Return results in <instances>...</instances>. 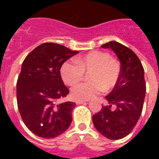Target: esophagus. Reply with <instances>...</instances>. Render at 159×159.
<instances>
[{"instance_id":"34e87169","label":"esophagus","mask_w":159,"mask_h":159,"mask_svg":"<svg viewBox=\"0 0 159 159\" xmlns=\"http://www.w3.org/2000/svg\"><path fill=\"white\" fill-rule=\"evenodd\" d=\"M86 101H82V100H77V101H76V103H77V105H81V104H83V103H86Z\"/></svg>"}]
</instances>
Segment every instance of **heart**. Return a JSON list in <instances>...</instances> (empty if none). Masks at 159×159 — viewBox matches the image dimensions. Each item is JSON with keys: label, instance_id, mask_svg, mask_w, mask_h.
Listing matches in <instances>:
<instances>
[{"label": "heart", "instance_id": "heart-1", "mask_svg": "<svg viewBox=\"0 0 159 159\" xmlns=\"http://www.w3.org/2000/svg\"><path fill=\"white\" fill-rule=\"evenodd\" d=\"M85 73H89L90 82H84L72 89V97L76 100H89L110 92L118 84L121 67L117 59L102 51H92L75 61L67 60L62 63L60 74L65 84L74 86L84 79Z\"/></svg>", "mask_w": 159, "mask_h": 159}]
</instances>
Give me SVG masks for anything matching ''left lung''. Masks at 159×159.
<instances>
[{
	"label": "left lung",
	"instance_id": "left-lung-1",
	"mask_svg": "<svg viewBox=\"0 0 159 159\" xmlns=\"http://www.w3.org/2000/svg\"><path fill=\"white\" fill-rule=\"evenodd\" d=\"M111 48L117 55L121 67L118 84L106 96L109 106L92 116L95 127L110 139H120L133 130L143 111L146 83L144 70L138 56L128 47L111 41L102 45ZM112 104L116 109L112 110Z\"/></svg>",
	"mask_w": 159,
	"mask_h": 159
}]
</instances>
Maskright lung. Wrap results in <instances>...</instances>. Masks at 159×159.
<instances>
[{"mask_svg": "<svg viewBox=\"0 0 159 159\" xmlns=\"http://www.w3.org/2000/svg\"><path fill=\"white\" fill-rule=\"evenodd\" d=\"M77 53L58 43H43L24 60L16 83L18 110L26 127L39 137L55 138L72 123L76 104L57 102L69 93L60 68Z\"/></svg>", "mask_w": 159, "mask_h": 159, "instance_id": "obj_1", "label": "right lung"}]
</instances>
